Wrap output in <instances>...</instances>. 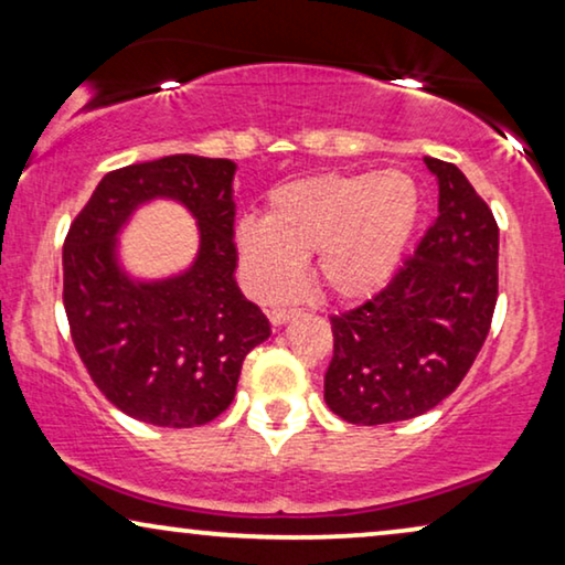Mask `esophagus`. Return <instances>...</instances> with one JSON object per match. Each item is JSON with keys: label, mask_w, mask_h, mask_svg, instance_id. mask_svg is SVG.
<instances>
[{"label": "esophagus", "mask_w": 565, "mask_h": 565, "mask_svg": "<svg viewBox=\"0 0 565 565\" xmlns=\"http://www.w3.org/2000/svg\"><path fill=\"white\" fill-rule=\"evenodd\" d=\"M292 316H298V308H275V311L269 313V321H273V327H282V323H288Z\"/></svg>", "instance_id": "esophagus-1"}]
</instances>
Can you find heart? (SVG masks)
Instances as JSON below:
<instances>
[{"label": "heart", "instance_id": "obj_1", "mask_svg": "<svg viewBox=\"0 0 565 565\" xmlns=\"http://www.w3.org/2000/svg\"><path fill=\"white\" fill-rule=\"evenodd\" d=\"M419 218L416 182L396 169L313 174L267 195L265 221L244 218L234 246L244 285L275 303L303 280V262L334 298L373 296L396 273Z\"/></svg>", "mask_w": 565, "mask_h": 565}]
</instances>
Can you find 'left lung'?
I'll return each mask as SVG.
<instances>
[{
    "label": "left lung",
    "mask_w": 565,
    "mask_h": 565,
    "mask_svg": "<svg viewBox=\"0 0 565 565\" xmlns=\"http://www.w3.org/2000/svg\"><path fill=\"white\" fill-rule=\"evenodd\" d=\"M437 218L414 257L365 303L331 316L323 401L350 424L427 414L458 388L489 334L499 292V228L455 164L424 157Z\"/></svg>",
    "instance_id": "1"
}]
</instances>
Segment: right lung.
I'll return each instance as SVG.
<instances>
[{"label":"right lung","mask_w":565,"mask_h":565,"mask_svg":"<svg viewBox=\"0 0 565 565\" xmlns=\"http://www.w3.org/2000/svg\"><path fill=\"white\" fill-rule=\"evenodd\" d=\"M231 159L195 153L105 174L64 242V308L76 352L113 406L153 427H198L226 412L267 316L236 285ZM180 202L199 223L193 265L169 278L121 267L119 234L138 206Z\"/></svg>","instance_id":"1"}]
</instances>
